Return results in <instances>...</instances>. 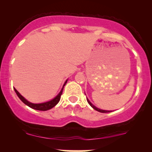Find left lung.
<instances>
[{
    "label": "left lung",
    "instance_id": "obj_1",
    "mask_svg": "<svg viewBox=\"0 0 152 152\" xmlns=\"http://www.w3.org/2000/svg\"><path fill=\"white\" fill-rule=\"evenodd\" d=\"M86 100H87V102H88V104H89V105H90L91 106V107L93 108L94 109H95L96 111H99V112H101V113H109V112H111V111H107V110H102V109H99V108L96 107L95 106L93 105V104H92L91 103L90 101L88 100V99H87V98H86Z\"/></svg>",
    "mask_w": 152,
    "mask_h": 152
}]
</instances>
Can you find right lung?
<instances>
[{
	"label": "right lung",
	"mask_w": 152,
	"mask_h": 152,
	"mask_svg": "<svg viewBox=\"0 0 152 152\" xmlns=\"http://www.w3.org/2000/svg\"><path fill=\"white\" fill-rule=\"evenodd\" d=\"M67 81L68 80H66L65 81V83H64V86H63V88H61V91L59 92V94L55 97V98L51 99L50 101H48V102L41 103V104H34V103L29 102L28 101L26 100V99L24 98L22 95H20V94L19 93L18 91L15 89V88H14V91H15V93H16L17 96H18V98L20 99V100H21L22 102L26 104V105L29 106V107L31 108V109L38 110V111H47V110L52 109V108L54 107V106L56 105V104L59 102V101H60L61 99V94L63 93V89H64V86H65L66 83H67Z\"/></svg>",
	"instance_id": "right-lung-1"
}]
</instances>
